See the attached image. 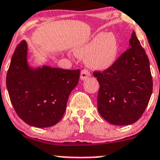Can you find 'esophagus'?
Wrapping results in <instances>:
<instances>
[{"label": "esophagus", "mask_w": 160, "mask_h": 160, "mask_svg": "<svg viewBox=\"0 0 160 160\" xmlns=\"http://www.w3.org/2000/svg\"><path fill=\"white\" fill-rule=\"evenodd\" d=\"M90 76H91L90 72L87 70V69H83V70L81 71V72H80V79H81L82 80H86L88 77H90Z\"/></svg>", "instance_id": "esophagus-1"}]
</instances>
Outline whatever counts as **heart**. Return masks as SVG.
<instances>
[{
  "label": "heart",
  "mask_w": 160,
  "mask_h": 160,
  "mask_svg": "<svg viewBox=\"0 0 160 160\" xmlns=\"http://www.w3.org/2000/svg\"><path fill=\"white\" fill-rule=\"evenodd\" d=\"M76 56L85 58L87 66L94 70L103 71L114 65L119 54V42L112 32H99L73 48Z\"/></svg>",
  "instance_id": "obj_1"
}]
</instances>
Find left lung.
Returning <instances> with one entry per match:
<instances>
[{
	"instance_id": "1",
	"label": "left lung",
	"mask_w": 160,
	"mask_h": 160,
	"mask_svg": "<svg viewBox=\"0 0 160 160\" xmlns=\"http://www.w3.org/2000/svg\"><path fill=\"white\" fill-rule=\"evenodd\" d=\"M94 76L100 85L98 110L101 116L117 126L138 120L151 98L152 78L149 60L134 31L129 48L112 67Z\"/></svg>"
}]
</instances>
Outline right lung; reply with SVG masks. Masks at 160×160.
Segmentation results:
<instances>
[{"label": "right lung", "instance_id": "obj_1", "mask_svg": "<svg viewBox=\"0 0 160 160\" xmlns=\"http://www.w3.org/2000/svg\"><path fill=\"white\" fill-rule=\"evenodd\" d=\"M80 69L33 67L28 62V46L22 41L12 55L6 77L11 102L25 123L44 128L58 123L68 98L78 83Z\"/></svg>", "mask_w": 160, "mask_h": 160}]
</instances>
